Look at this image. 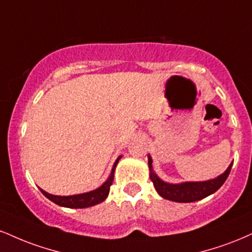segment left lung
<instances>
[{"label": "left lung", "instance_id": "obj_1", "mask_svg": "<svg viewBox=\"0 0 252 252\" xmlns=\"http://www.w3.org/2000/svg\"><path fill=\"white\" fill-rule=\"evenodd\" d=\"M232 163L233 162H231V164L228 166V169H226L222 175L214 178V180H209L204 182H183V183L171 184L162 181L158 176L154 172L153 159H151L150 155H148L150 180L153 181L156 191L158 192V195L162 196L163 198L178 203L196 202L199 201V199L205 198V197L211 195V193L216 192L217 190L223 186V183L226 181V178H228L230 171H231Z\"/></svg>", "mask_w": 252, "mask_h": 252}]
</instances>
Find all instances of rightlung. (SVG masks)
<instances>
[{
	"label": "right lung",
	"mask_w": 252,
	"mask_h": 252,
	"mask_svg": "<svg viewBox=\"0 0 252 252\" xmlns=\"http://www.w3.org/2000/svg\"><path fill=\"white\" fill-rule=\"evenodd\" d=\"M120 156L118 158L115 160L113 169H111L110 176L104 183L102 184L101 187L97 188V189L93 190V191L89 192H84V193H78V195H71V196H56V195H51V193H48L44 190H41V192L47 197L48 199H50L51 202H54L55 204L60 205V207H64V208H71V209H83V208H89L93 207V205L98 204L104 201L109 195V191H110V187L113 184L114 181V174H115V168H116L118 160L121 159Z\"/></svg>",
	"instance_id": "obj_1"
}]
</instances>
